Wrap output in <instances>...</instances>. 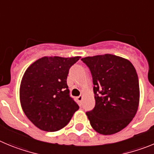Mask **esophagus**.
Listing matches in <instances>:
<instances>
[{"label":"esophagus","mask_w":154,"mask_h":154,"mask_svg":"<svg viewBox=\"0 0 154 154\" xmlns=\"http://www.w3.org/2000/svg\"><path fill=\"white\" fill-rule=\"evenodd\" d=\"M77 100H78V102H80V103H81L83 100V96H81V95H80L79 97H77Z\"/></svg>","instance_id":"esophagus-1"}]
</instances>
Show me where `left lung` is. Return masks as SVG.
<instances>
[{
  "label": "left lung",
  "mask_w": 154,
  "mask_h": 154,
  "mask_svg": "<svg viewBox=\"0 0 154 154\" xmlns=\"http://www.w3.org/2000/svg\"><path fill=\"white\" fill-rule=\"evenodd\" d=\"M93 78L95 106L86 112L91 127L103 135L125 128L137 113L140 100L137 74L127 59L113 54L81 59Z\"/></svg>",
  "instance_id": "left-lung-1"
}]
</instances>
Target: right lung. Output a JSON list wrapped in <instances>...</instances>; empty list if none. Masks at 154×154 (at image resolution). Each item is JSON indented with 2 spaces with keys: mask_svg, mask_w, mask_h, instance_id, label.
Segmentation results:
<instances>
[{
  "mask_svg": "<svg viewBox=\"0 0 154 154\" xmlns=\"http://www.w3.org/2000/svg\"><path fill=\"white\" fill-rule=\"evenodd\" d=\"M80 57H44L23 74L20 100L27 118L39 129L57 131L70 122L79 106L70 96L67 84L69 70Z\"/></svg>",
  "mask_w": 154,
  "mask_h": 154,
  "instance_id": "1",
  "label": "right lung"
}]
</instances>
